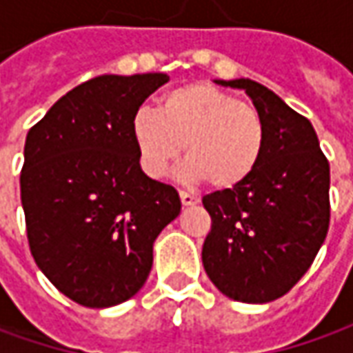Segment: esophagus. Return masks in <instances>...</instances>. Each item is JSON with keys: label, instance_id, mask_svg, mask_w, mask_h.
Returning <instances> with one entry per match:
<instances>
[{"label": "esophagus", "instance_id": "34e87169", "mask_svg": "<svg viewBox=\"0 0 353 353\" xmlns=\"http://www.w3.org/2000/svg\"><path fill=\"white\" fill-rule=\"evenodd\" d=\"M179 196H181V202H183L184 206H194V204H198V196L190 194V192H186V190H181V192H179Z\"/></svg>", "mask_w": 353, "mask_h": 353}]
</instances>
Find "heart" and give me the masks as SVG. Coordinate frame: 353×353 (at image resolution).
Here are the masks:
<instances>
[{
  "mask_svg": "<svg viewBox=\"0 0 353 353\" xmlns=\"http://www.w3.org/2000/svg\"><path fill=\"white\" fill-rule=\"evenodd\" d=\"M143 170L165 176L183 153V174L228 190L245 183L261 163L267 129L261 114L210 84L167 92L157 112L141 108L131 119Z\"/></svg>",
  "mask_w": 353,
  "mask_h": 353,
  "instance_id": "1",
  "label": "heart"
}]
</instances>
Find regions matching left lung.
I'll list each match as a JSON object with an SVG mask.
<instances>
[{
    "mask_svg": "<svg viewBox=\"0 0 353 353\" xmlns=\"http://www.w3.org/2000/svg\"><path fill=\"white\" fill-rule=\"evenodd\" d=\"M245 90L267 141L245 183L202 198L212 230L202 263L225 296L261 305L287 294L312 265L330 225V165L316 131L275 92L250 78L216 80Z\"/></svg>",
    "mask_w": 353,
    "mask_h": 353,
    "instance_id": "8db88e82",
    "label": "left lung"
}]
</instances>
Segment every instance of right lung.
Here are the masks:
<instances>
[{
	"mask_svg": "<svg viewBox=\"0 0 353 353\" xmlns=\"http://www.w3.org/2000/svg\"><path fill=\"white\" fill-rule=\"evenodd\" d=\"M169 82L161 72L96 76L27 133L21 204L34 263L70 301L125 303L145 285L153 241L179 192L141 170L131 119Z\"/></svg>",
	"mask_w": 353,
	"mask_h": 353,
	"instance_id": "1",
	"label": "right lung"
}]
</instances>
